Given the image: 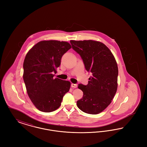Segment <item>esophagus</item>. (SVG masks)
Returning <instances> with one entry per match:
<instances>
[{
  "instance_id": "1",
  "label": "esophagus",
  "mask_w": 147,
  "mask_h": 147,
  "mask_svg": "<svg viewBox=\"0 0 147 147\" xmlns=\"http://www.w3.org/2000/svg\"><path fill=\"white\" fill-rule=\"evenodd\" d=\"M71 86L72 87V88H76L77 87V85L76 84H71Z\"/></svg>"
}]
</instances>
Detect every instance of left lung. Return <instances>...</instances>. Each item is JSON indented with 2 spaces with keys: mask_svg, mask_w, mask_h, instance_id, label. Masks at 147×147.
I'll use <instances>...</instances> for the list:
<instances>
[{
  "mask_svg": "<svg viewBox=\"0 0 147 147\" xmlns=\"http://www.w3.org/2000/svg\"><path fill=\"white\" fill-rule=\"evenodd\" d=\"M72 49L83 59L91 77L86 85L79 84L83 96L77 106L86 113L96 115L110 104L117 89L118 67L110 50L104 43L92 40H71Z\"/></svg>",
  "mask_w": 147,
  "mask_h": 147,
  "instance_id": "1",
  "label": "left lung"
}]
</instances>
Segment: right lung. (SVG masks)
I'll list each match as a JSON object with an SVG mask.
<instances>
[{
  "label": "right lung",
  "instance_id": "obj_1",
  "mask_svg": "<svg viewBox=\"0 0 147 147\" xmlns=\"http://www.w3.org/2000/svg\"><path fill=\"white\" fill-rule=\"evenodd\" d=\"M71 49L70 44L56 40L36 44L26 55L23 64V79L28 96L40 111L52 112L59 107L70 83L53 79L63 55Z\"/></svg>",
  "mask_w": 147,
  "mask_h": 147
}]
</instances>
